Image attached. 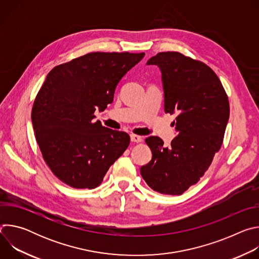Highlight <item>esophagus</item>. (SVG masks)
Instances as JSON below:
<instances>
[{
    "label": "esophagus",
    "mask_w": 259,
    "mask_h": 259,
    "mask_svg": "<svg viewBox=\"0 0 259 259\" xmlns=\"http://www.w3.org/2000/svg\"><path fill=\"white\" fill-rule=\"evenodd\" d=\"M130 137H131V141H132V142H136V143H138V142H141V141H142V137H141V136H138V135L132 134Z\"/></svg>",
    "instance_id": "34e87169"
}]
</instances>
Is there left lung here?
I'll return each instance as SVG.
<instances>
[{
	"label": "left lung",
	"instance_id": "obj_1",
	"mask_svg": "<svg viewBox=\"0 0 259 259\" xmlns=\"http://www.w3.org/2000/svg\"><path fill=\"white\" fill-rule=\"evenodd\" d=\"M146 64L161 69L165 113L177 114V136L168 147L158 136L147 137L153 158L140 173L154 191L179 196L200 180L220 150L230 118L229 98L216 73L202 61L168 51Z\"/></svg>",
	"mask_w": 259,
	"mask_h": 259
}]
</instances>
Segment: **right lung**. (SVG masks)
<instances>
[{"label":"right lung","instance_id":"obj_1","mask_svg":"<svg viewBox=\"0 0 259 259\" xmlns=\"http://www.w3.org/2000/svg\"><path fill=\"white\" fill-rule=\"evenodd\" d=\"M144 53L92 52L56 65L35 96L31 122L53 174L73 189H95L130 136L93 122L114 100L116 87Z\"/></svg>","mask_w":259,"mask_h":259}]
</instances>
